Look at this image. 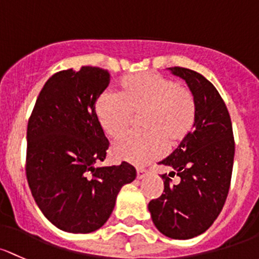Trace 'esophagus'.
Masks as SVG:
<instances>
[{
    "mask_svg": "<svg viewBox=\"0 0 259 259\" xmlns=\"http://www.w3.org/2000/svg\"><path fill=\"white\" fill-rule=\"evenodd\" d=\"M148 175V170L144 167H138L137 168V178L140 180V179H144L145 176Z\"/></svg>",
    "mask_w": 259,
    "mask_h": 259,
    "instance_id": "1",
    "label": "esophagus"
}]
</instances>
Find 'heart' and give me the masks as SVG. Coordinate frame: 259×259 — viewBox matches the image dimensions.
I'll list each match as a JSON object with an SVG mask.
<instances>
[{"mask_svg": "<svg viewBox=\"0 0 259 259\" xmlns=\"http://www.w3.org/2000/svg\"><path fill=\"white\" fill-rule=\"evenodd\" d=\"M139 114L144 132L121 137L111 154L121 161L146 165L165 154L166 143L176 146L189 137L197 119V104L189 88L156 72L127 75L118 93L105 91L95 102L98 121L110 138L121 135Z\"/></svg>", "mask_w": 259, "mask_h": 259, "instance_id": "b5f03b06", "label": "heart"}]
</instances>
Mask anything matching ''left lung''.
I'll return each instance as SVG.
<instances>
[{"label":"left lung","mask_w":259,"mask_h":259,"mask_svg":"<svg viewBox=\"0 0 259 259\" xmlns=\"http://www.w3.org/2000/svg\"><path fill=\"white\" fill-rule=\"evenodd\" d=\"M182 78L195 95V129L160 164L174 168L180 178L170 184L167 174L164 194L149 202L157 230L166 237L189 239L201 235L219 217L227 198L235 157V139L227 107L211 81L195 70L168 68Z\"/></svg>","instance_id":"obj_1"}]
</instances>
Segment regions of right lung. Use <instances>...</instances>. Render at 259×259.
<instances>
[{"label": "right lung", "mask_w": 259, "mask_h": 259, "mask_svg": "<svg viewBox=\"0 0 259 259\" xmlns=\"http://www.w3.org/2000/svg\"><path fill=\"white\" fill-rule=\"evenodd\" d=\"M110 81L108 70L81 67L46 81L27 126L26 175L48 221L70 233H91L113 212L116 196L137 178L133 165L103 166L109 141L95 102Z\"/></svg>", "instance_id": "right-lung-1"}]
</instances>
